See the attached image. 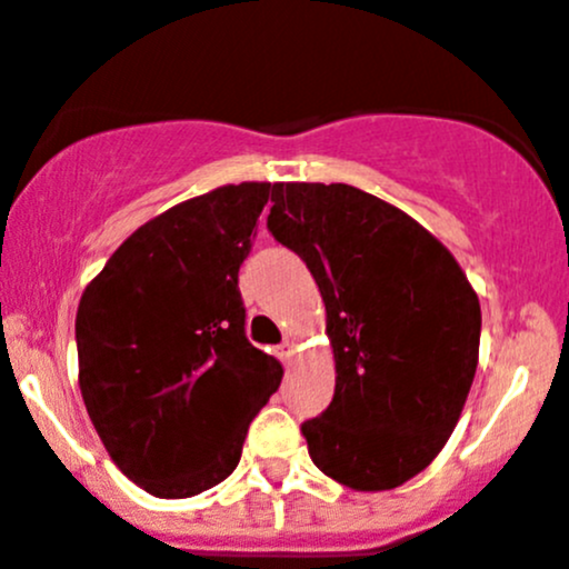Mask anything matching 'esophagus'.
Here are the masks:
<instances>
[{
  "instance_id": "1",
  "label": "esophagus",
  "mask_w": 569,
  "mask_h": 569,
  "mask_svg": "<svg viewBox=\"0 0 569 569\" xmlns=\"http://www.w3.org/2000/svg\"><path fill=\"white\" fill-rule=\"evenodd\" d=\"M295 352H297V341L286 336L283 345H280V358H283V361H291V358H295Z\"/></svg>"
}]
</instances>
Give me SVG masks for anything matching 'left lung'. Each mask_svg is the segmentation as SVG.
<instances>
[{
  "mask_svg": "<svg viewBox=\"0 0 569 569\" xmlns=\"http://www.w3.org/2000/svg\"><path fill=\"white\" fill-rule=\"evenodd\" d=\"M267 228L311 269L336 391L302 422L313 465L356 492L422 472L461 417L481 302L448 247L356 186L274 183Z\"/></svg>",
  "mask_w": 569,
  "mask_h": 569,
  "instance_id": "obj_1",
  "label": "left lung"
}]
</instances>
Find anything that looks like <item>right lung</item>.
Masks as SVG:
<instances>
[{
	"label": "right lung",
	"mask_w": 569,
	"mask_h": 569,
	"mask_svg": "<svg viewBox=\"0 0 569 569\" xmlns=\"http://www.w3.org/2000/svg\"><path fill=\"white\" fill-rule=\"evenodd\" d=\"M269 189L222 186L169 208L80 297L82 402L113 465L156 498L222 483L283 378L247 339L239 291Z\"/></svg>",
	"instance_id": "right-lung-1"
}]
</instances>
